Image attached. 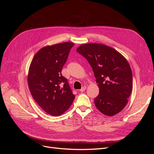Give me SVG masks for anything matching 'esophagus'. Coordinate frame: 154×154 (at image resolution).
Listing matches in <instances>:
<instances>
[{
  "instance_id": "34e87169",
  "label": "esophagus",
  "mask_w": 154,
  "mask_h": 154,
  "mask_svg": "<svg viewBox=\"0 0 154 154\" xmlns=\"http://www.w3.org/2000/svg\"><path fill=\"white\" fill-rule=\"evenodd\" d=\"M86 86H84L82 88H81V89H80V92H84V91H85V90L86 89Z\"/></svg>"
}]
</instances>
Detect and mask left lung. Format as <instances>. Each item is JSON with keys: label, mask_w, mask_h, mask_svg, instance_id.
<instances>
[{"label": "left lung", "mask_w": 154, "mask_h": 154, "mask_svg": "<svg viewBox=\"0 0 154 154\" xmlns=\"http://www.w3.org/2000/svg\"><path fill=\"white\" fill-rule=\"evenodd\" d=\"M77 52L89 63L98 83L96 107L106 116L116 115L125 107L132 90V73L128 62L114 48L100 44L81 45Z\"/></svg>", "instance_id": "8db88e82"}]
</instances>
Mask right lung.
Returning a JSON list of instances; mask_svg holds the SVG:
<instances>
[{
	"label": "right lung",
	"mask_w": 154,
	"mask_h": 154,
	"mask_svg": "<svg viewBox=\"0 0 154 154\" xmlns=\"http://www.w3.org/2000/svg\"><path fill=\"white\" fill-rule=\"evenodd\" d=\"M72 42H64L42 48L34 55L29 70L28 85L32 96L47 114L59 116L72 105L75 95L62 76Z\"/></svg>",
	"instance_id": "obj_1"
}]
</instances>
